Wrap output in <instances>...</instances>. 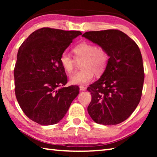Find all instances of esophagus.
<instances>
[{
  "label": "esophagus",
  "instance_id": "obj_1",
  "mask_svg": "<svg viewBox=\"0 0 157 157\" xmlns=\"http://www.w3.org/2000/svg\"><path fill=\"white\" fill-rule=\"evenodd\" d=\"M79 89H80V91H85L86 89V87L84 86H79Z\"/></svg>",
  "mask_w": 157,
  "mask_h": 157
}]
</instances>
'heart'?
I'll return each instance as SVG.
<instances>
[{
	"label": "heart",
	"mask_w": 157,
	"mask_h": 157,
	"mask_svg": "<svg viewBox=\"0 0 157 157\" xmlns=\"http://www.w3.org/2000/svg\"><path fill=\"white\" fill-rule=\"evenodd\" d=\"M75 59L66 52L60 57V63L68 73H72L75 69L77 62L81 63L82 71L70 77V82L73 84L85 85L91 82L94 77L102 74L107 68L109 55L104 48L83 42L74 48Z\"/></svg>",
	"instance_id": "b5f03b06"
}]
</instances>
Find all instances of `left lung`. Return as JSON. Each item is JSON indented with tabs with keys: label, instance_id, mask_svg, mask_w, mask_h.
<instances>
[{
	"label": "left lung",
	"instance_id": "left-lung-1",
	"mask_svg": "<svg viewBox=\"0 0 157 157\" xmlns=\"http://www.w3.org/2000/svg\"><path fill=\"white\" fill-rule=\"evenodd\" d=\"M82 36L104 48L109 57L100 78L87 88L92 98L88 113L98 124L121 123L134 112L141 98L145 75L139 48L118 30L86 32Z\"/></svg>",
	"mask_w": 157,
	"mask_h": 157
}]
</instances>
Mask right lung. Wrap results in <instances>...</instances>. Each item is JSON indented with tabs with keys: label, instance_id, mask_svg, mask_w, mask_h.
I'll return each instance as SVG.
<instances>
[{
	"label": "right lung",
	"instance_id": "right-lung-1",
	"mask_svg": "<svg viewBox=\"0 0 157 157\" xmlns=\"http://www.w3.org/2000/svg\"><path fill=\"white\" fill-rule=\"evenodd\" d=\"M79 31L42 28L33 32L18 49L14 71L15 94L21 109L41 125L57 123L78 96V86L67 83L61 55Z\"/></svg>",
	"mask_w": 157,
	"mask_h": 157
}]
</instances>
